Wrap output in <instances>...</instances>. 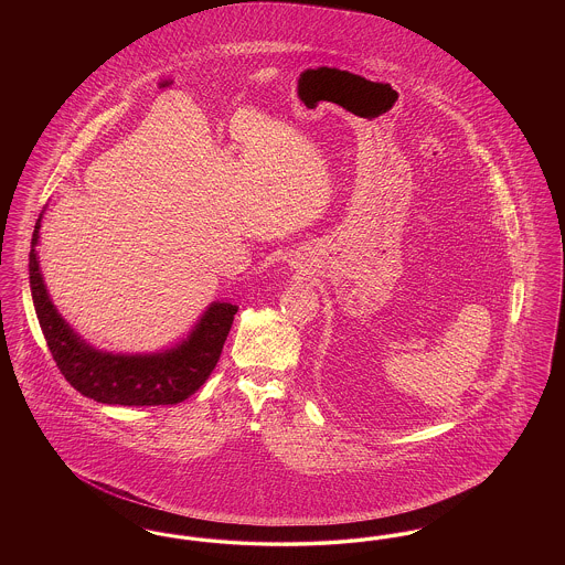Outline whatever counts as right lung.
<instances>
[{
    "mask_svg": "<svg viewBox=\"0 0 565 565\" xmlns=\"http://www.w3.org/2000/svg\"><path fill=\"white\" fill-rule=\"evenodd\" d=\"M40 222L42 215L35 222L29 252L31 298L54 362L74 390L97 403L120 406L178 404L192 396L220 360L237 305L212 302L189 337L171 350L134 355L95 350L61 318L44 286L35 252Z\"/></svg>",
    "mask_w": 565,
    "mask_h": 565,
    "instance_id": "1",
    "label": "right lung"
}]
</instances>
